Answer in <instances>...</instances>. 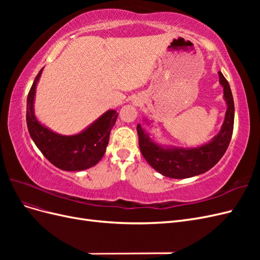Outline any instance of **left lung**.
<instances>
[{"label":"left lung","mask_w":260,"mask_h":260,"mask_svg":"<svg viewBox=\"0 0 260 260\" xmlns=\"http://www.w3.org/2000/svg\"><path fill=\"white\" fill-rule=\"evenodd\" d=\"M220 83L223 86L226 112L221 130L211 142L196 148H165L149 139L147 133L137 125L139 146L143 157L151 166L165 177L185 179L206 172L221 159L230 144L234 124V102L229 82L219 72Z\"/></svg>","instance_id":"1"}]
</instances>
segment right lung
Wrapping results in <instances>:
<instances>
[{
  "label": "right lung",
  "instance_id": "add662e5",
  "mask_svg": "<svg viewBox=\"0 0 260 260\" xmlns=\"http://www.w3.org/2000/svg\"><path fill=\"white\" fill-rule=\"evenodd\" d=\"M43 68L39 72L31 85L27 98V127L37 147L55 167L66 171H79L96 165L106 152L109 133L116 122L118 113L106 112L76 136H60L51 131L37 120L34 113L36 85Z\"/></svg>",
  "mask_w": 260,
  "mask_h": 260
}]
</instances>
